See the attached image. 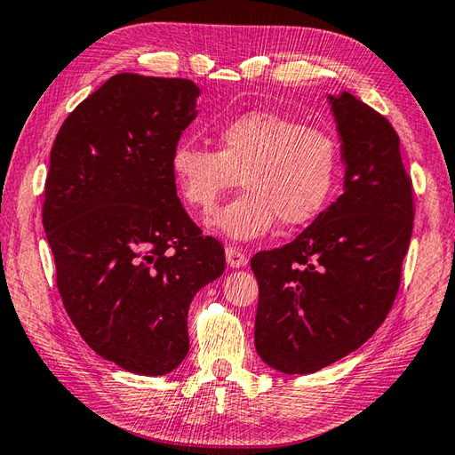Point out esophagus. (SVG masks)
<instances>
[{
    "mask_svg": "<svg viewBox=\"0 0 455 455\" xmlns=\"http://www.w3.org/2000/svg\"><path fill=\"white\" fill-rule=\"evenodd\" d=\"M225 256H227V263L230 267H244L248 263V258L246 253L238 250V248H232V246H227L225 250Z\"/></svg>",
    "mask_w": 455,
    "mask_h": 455,
    "instance_id": "1",
    "label": "esophagus"
}]
</instances>
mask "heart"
<instances>
[{"label": "heart", "mask_w": 455, "mask_h": 455, "mask_svg": "<svg viewBox=\"0 0 455 455\" xmlns=\"http://www.w3.org/2000/svg\"><path fill=\"white\" fill-rule=\"evenodd\" d=\"M217 149L182 141L171 174L182 202L211 209L238 184L244 194L219 209L207 225L232 240L263 236L281 220L299 227L320 213L339 172V143L323 128L271 110H251L219 125Z\"/></svg>", "instance_id": "obj_1"}]
</instances>
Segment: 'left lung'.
Wrapping results in <instances>:
<instances>
[{
    "mask_svg": "<svg viewBox=\"0 0 455 455\" xmlns=\"http://www.w3.org/2000/svg\"><path fill=\"white\" fill-rule=\"evenodd\" d=\"M327 100L343 194L291 244L250 261L256 351L284 374L318 372L371 339L392 310L413 232V186L392 124L347 91Z\"/></svg>",
    "mask_w": 455,
    "mask_h": 455,
    "instance_id": "1",
    "label": "left lung"
}]
</instances>
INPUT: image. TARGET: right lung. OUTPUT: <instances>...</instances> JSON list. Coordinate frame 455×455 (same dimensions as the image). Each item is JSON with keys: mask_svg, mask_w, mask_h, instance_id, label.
<instances>
[{"mask_svg": "<svg viewBox=\"0 0 455 455\" xmlns=\"http://www.w3.org/2000/svg\"><path fill=\"white\" fill-rule=\"evenodd\" d=\"M197 97L189 79L118 73L50 151L42 223L60 297L84 343L133 374L184 361L189 304L225 271L223 244L188 217L171 174Z\"/></svg>", "mask_w": 455, "mask_h": 455, "instance_id": "add662e5", "label": "right lung"}]
</instances>
